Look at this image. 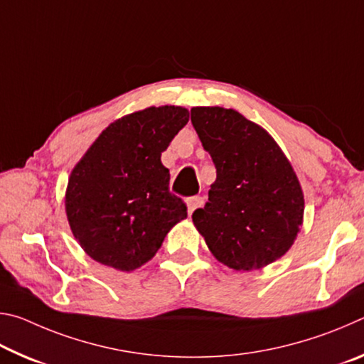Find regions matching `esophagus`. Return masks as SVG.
I'll use <instances>...</instances> for the list:
<instances>
[{
	"label": "esophagus",
	"instance_id": "esophagus-1",
	"mask_svg": "<svg viewBox=\"0 0 364 364\" xmlns=\"http://www.w3.org/2000/svg\"><path fill=\"white\" fill-rule=\"evenodd\" d=\"M186 202H188L189 213H193L194 210H197V208L204 205V197H200V196H193V197H189V199H188Z\"/></svg>",
	"mask_w": 364,
	"mask_h": 364
}]
</instances>
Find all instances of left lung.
<instances>
[{
	"label": "left lung",
	"instance_id": "8db88e82",
	"mask_svg": "<svg viewBox=\"0 0 364 364\" xmlns=\"http://www.w3.org/2000/svg\"><path fill=\"white\" fill-rule=\"evenodd\" d=\"M191 122L217 168L208 202L193 221L217 260L257 269L291 249L304 218V194L269 134L236 110L191 109Z\"/></svg>",
	"mask_w": 364,
	"mask_h": 364
}]
</instances>
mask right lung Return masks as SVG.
Returning a JSON list of instances; mask_svg holds the SVG:
<instances>
[{
    "mask_svg": "<svg viewBox=\"0 0 364 364\" xmlns=\"http://www.w3.org/2000/svg\"><path fill=\"white\" fill-rule=\"evenodd\" d=\"M183 107H149L104 130L73 168L65 212L73 236L93 260L120 271L149 262L167 232L188 217L181 197L170 193L160 162L186 125Z\"/></svg>",
    "mask_w": 364,
    "mask_h": 364,
    "instance_id": "1",
    "label": "right lung"
}]
</instances>
